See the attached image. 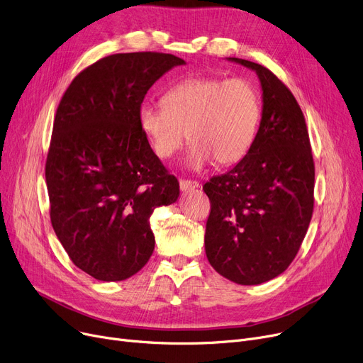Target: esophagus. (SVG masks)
<instances>
[{
  "instance_id": "obj_1",
  "label": "esophagus",
  "mask_w": 363,
  "mask_h": 363,
  "mask_svg": "<svg viewBox=\"0 0 363 363\" xmlns=\"http://www.w3.org/2000/svg\"><path fill=\"white\" fill-rule=\"evenodd\" d=\"M179 186L181 191H191V189H196L200 186V184L197 181H188V179H181L179 181Z\"/></svg>"
}]
</instances>
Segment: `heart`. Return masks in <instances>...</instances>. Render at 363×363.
<instances>
[{
    "label": "heart",
    "instance_id": "b5f03b06",
    "mask_svg": "<svg viewBox=\"0 0 363 363\" xmlns=\"http://www.w3.org/2000/svg\"><path fill=\"white\" fill-rule=\"evenodd\" d=\"M138 122L162 159L174 156L188 135L193 143L189 167L200 169L212 160L231 166L241 162L255 143L260 99L245 79L194 76L170 86L163 104L143 103Z\"/></svg>",
    "mask_w": 363,
    "mask_h": 363
}]
</instances>
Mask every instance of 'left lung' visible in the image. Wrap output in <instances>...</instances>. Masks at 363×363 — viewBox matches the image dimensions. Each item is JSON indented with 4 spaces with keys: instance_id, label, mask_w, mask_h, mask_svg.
Here are the masks:
<instances>
[{
    "instance_id": "1",
    "label": "left lung",
    "mask_w": 363,
    "mask_h": 363,
    "mask_svg": "<svg viewBox=\"0 0 363 363\" xmlns=\"http://www.w3.org/2000/svg\"><path fill=\"white\" fill-rule=\"evenodd\" d=\"M262 119L247 156L203 189L212 204L206 256L218 274L241 285L274 279L294 260L313 213L315 166L304 116L291 91L257 63Z\"/></svg>"
}]
</instances>
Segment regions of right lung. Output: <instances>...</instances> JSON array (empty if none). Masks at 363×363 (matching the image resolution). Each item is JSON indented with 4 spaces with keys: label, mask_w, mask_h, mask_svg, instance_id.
I'll use <instances>...</instances> for the list:
<instances>
[{
    "label": "right lung",
    "mask_w": 363,
    "mask_h": 363,
    "mask_svg": "<svg viewBox=\"0 0 363 363\" xmlns=\"http://www.w3.org/2000/svg\"><path fill=\"white\" fill-rule=\"evenodd\" d=\"M185 62L163 52L113 54L72 81L57 107L45 164L50 216L70 260L99 281H123L155 250L150 216L179 197L140 128L157 79Z\"/></svg>",
    "instance_id": "1"
}]
</instances>
